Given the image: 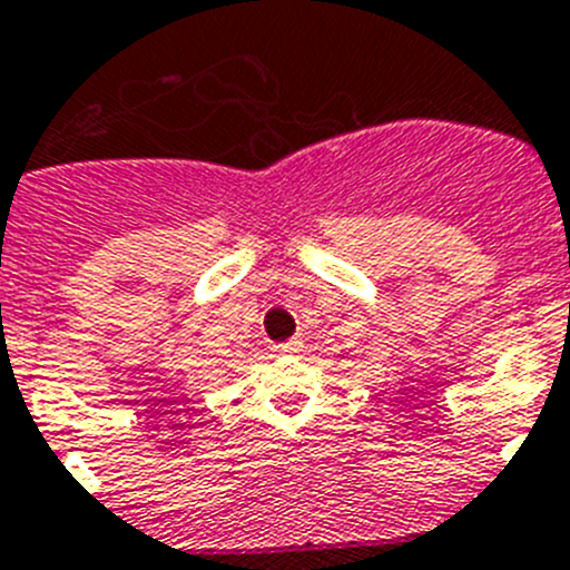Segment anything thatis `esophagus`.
Segmentation results:
<instances>
[{"label": "esophagus", "mask_w": 570, "mask_h": 570, "mask_svg": "<svg viewBox=\"0 0 570 570\" xmlns=\"http://www.w3.org/2000/svg\"><path fill=\"white\" fill-rule=\"evenodd\" d=\"M297 348H301V340H289V343L273 345V351H275V354H295Z\"/></svg>", "instance_id": "esophagus-1"}]
</instances>
